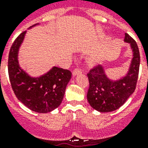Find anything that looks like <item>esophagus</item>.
I'll use <instances>...</instances> for the list:
<instances>
[{"instance_id":"esophagus-1","label":"esophagus","mask_w":148,"mask_h":148,"mask_svg":"<svg viewBox=\"0 0 148 148\" xmlns=\"http://www.w3.org/2000/svg\"><path fill=\"white\" fill-rule=\"evenodd\" d=\"M82 70L78 69V68H76V69L74 70V71H73L72 74H73V76H76V75H77V74H82Z\"/></svg>"}]
</instances>
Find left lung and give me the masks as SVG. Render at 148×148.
Masks as SVG:
<instances>
[{
    "label": "left lung",
    "mask_w": 148,
    "mask_h": 148,
    "mask_svg": "<svg viewBox=\"0 0 148 148\" xmlns=\"http://www.w3.org/2000/svg\"><path fill=\"white\" fill-rule=\"evenodd\" d=\"M124 42L130 44L133 58L128 71L121 78L113 81L107 76L103 65H99L88 74L89 88L87 99L90 106L100 112L116 110L126 102L135 91L140 66V52L137 44L127 33Z\"/></svg>",
    "instance_id": "obj_1"
}]
</instances>
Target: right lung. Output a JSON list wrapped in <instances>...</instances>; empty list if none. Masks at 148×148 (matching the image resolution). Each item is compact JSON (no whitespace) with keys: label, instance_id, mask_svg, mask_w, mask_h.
<instances>
[{"label":"right lung","instance_id":"add662e5","mask_svg":"<svg viewBox=\"0 0 148 148\" xmlns=\"http://www.w3.org/2000/svg\"><path fill=\"white\" fill-rule=\"evenodd\" d=\"M25 34L26 31L17 37L9 52V79L14 95L21 103L34 112L47 113L56 109L62 102L66 85L71 78V72L53 66L41 76L32 77L21 69L18 51Z\"/></svg>","mask_w":148,"mask_h":148}]
</instances>
